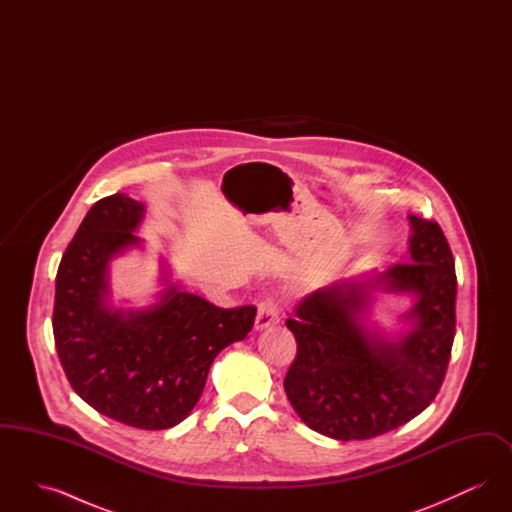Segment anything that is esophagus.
I'll return each mask as SVG.
<instances>
[{"instance_id": "1", "label": "esophagus", "mask_w": 512, "mask_h": 512, "mask_svg": "<svg viewBox=\"0 0 512 512\" xmlns=\"http://www.w3.org/2000/svg\"><path fill=\"white\" fill-rule=\"evenodd\" d=\"M280 311H278V305L274 299H263L257 307V318H255V330H265L268 326L276 324L280 320Z\"/></svg>"}]
</instances>
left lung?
<instances>
[{
  "instance_id": "8db88e82",
  "label": "left lung",
  "mask_w": 512,
  "mask_h": 512,
  "mask_svg": "<svg viewBox=\"0 0 512 512\" xmlns=\"http://www.w3.org/2000/svg\"><path fill=\"white\" fill-rule=\"evenodd\" d=\"M409 220V263L320 288L286 320L297 355L284 390L299 418L322 436H382L422 413L443 384L455 340V261L438 222ZM374 291L414 293L404 316L411 331L390 341L365 326Z\"/></svg>"
}]
</instances>
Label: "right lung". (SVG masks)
<instances>
[{
  "mask_svg": "<svg viewBox=\"0 0 512 512\" xmlns=\"http://www.w3.org/2000/svg\"><path fill=\"white\" fill-rule=\"evenodd\" d=\"M144 211L126 194L92 205L59 263L53 336L90 407L132 428L167 430L192 413L215 357L251 332L257 307L220 309L176 284L147 309L113 307L109 261L140 245Z\"/></svg>",
  "mask_w": 512,
  "mask_h": 512,
  "instance_id": "add662e5",
  "label": "right lung"
}]
</instances>
